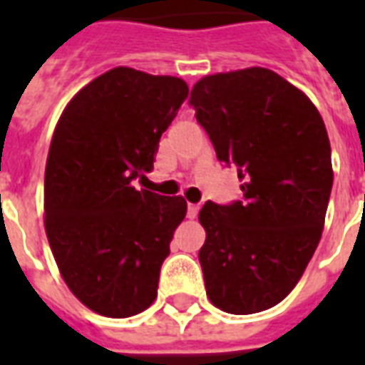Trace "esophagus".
<instances>
[{
  "instance_id": "1",
  "label": "esophagus",
  "mask_w": 365,
  "mask_h": 365,
  "mask_svg": "<svg viewBox=\"0 0 365 365\" xmlns=\"http://www.w3.org/2000/svg\"><path fill=\"white\" fill-rule=\"evenodd\" d=\"M199 214V205H193V202H189L187 205V217L189 220H195Z\"/></svg>"
}]
</instances>
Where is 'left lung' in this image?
I'll list each match as a JSON object with an SVG mask.
<instances>
[{
	"label": "left lung",
	"instance_id": "8db88e82",
	"mask_svg": "<svg viewBox=\"0 0 365 365\" xmlns=\"http://www.w3.org/2000/svg\"><path fill=\"white\" fill-rule=\"evenodd\" d=\"M189 104L217 159L239 166L244 197L199 212L206 295L231 314L267 311L295 288L322 237L334 185L326 125L303 91L257 66L202 77Z\"/></svg>",
	"mask_w": 365,
	"mask_h": 365
}]
</instances>
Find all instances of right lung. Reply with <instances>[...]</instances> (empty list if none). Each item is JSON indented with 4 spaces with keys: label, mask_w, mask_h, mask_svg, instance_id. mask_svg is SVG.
Returning a JSON list of instances; mask_svg holds the SVG:
<instances>
[{
    "label": "right lung",
    "mask_w": 365,
    "mask_h": 365,
    "mask_svg": "<svg viewBox=\"0 0 365 365\" xmlns=\"http://www.w3.org/2000/svg\"><path fill=\"white\" fill-rule=\"evenodd\" d=\"M187 93L180 77L119 66L85 85L56 123L45 166V231L66 286L102 317H134L157 297L187 202L132 182L151 172Z\"/></svg>",
    "instance_id": "1"
}]
</instances>
